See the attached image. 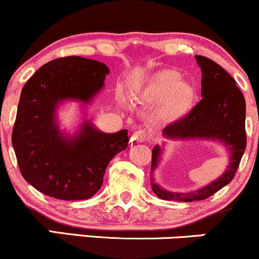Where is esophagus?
Returning <instances> with one entry per match:
<instances>
[{
	"label": "esophagus",
	"mask_w": 259,
	"mask_h": 259,
	"mask_svg": "<svg viewBox=\"0 0 259 259\" xmlns=\"http://www.w3.org/2000/svg\"><path fill=\"white\" fill-rule=\"evenodd\" d=\"M148 138L147 132H144L143 130H138L133 133L132 136V142H145Z\"/></svg>",
	"instance_id": "obj_1"
}]
</instances>
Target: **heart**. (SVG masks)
<instances>
[{"mask_svg":"<svg viewBox=\"0 0 259 259\" xmlns=\"http://www.w3.org/2000/svg\"><path fill=\"white\" fill-rule=\"evenodd\" d=\"M144 98L149 100H165V109L170 115H179L190 105L191 89L180 82V74L172 69L156 73L148 83Z\"/></svg>","mask_w":259,"mask_h":259,"instance_id":"b5f03b06","label":"heart"}]
</instances>
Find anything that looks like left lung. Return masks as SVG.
Segmentation results:
<instances>
[{"instance_id":"8db88e82","label":"left lung","mask_w":259,"mask_h":259,"mask_svg":"<svg viewBox=\"0 0 259 259\" xmlns=\"http://www.w3.org/2000/svg\"><path fill=\"white\" fill-rule=\"evenodd\" d=\"M202 69V100L185 117L162 130L171 139H215L230 153V162L219 179L200 190L190 193H175L162 190L152 180V190L159 198L179 202L203 200L230 184L246 149V101L242 93L222 66L208 57L196 55ZM161 149L155 145L152 152V171L160 160Z\"/></svg>"}]
</instances>
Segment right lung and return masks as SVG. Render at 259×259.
I'll return each mask as SVG.
<instances>
[{"label":"right lung","mask_w":259,"mask_h":259,"mask_svg":"<svg viewBox=\"0 0 259 259\" xmlns=\"http://www.w3.org/2000/svg\"><path fill=\"white\" fill-rule=\"evenodd\" d=\"M109 73L99 61L60 57L40 67L23 87L12 144L22 176L39 192L62 200L91 198L109 162L128 145L127 130L104 133L84 121L77 135L66 137L56 122L61 101L91 103Z\"/></svg>","instance_id":"right-lung-1"}]
</instances>
